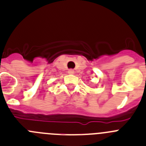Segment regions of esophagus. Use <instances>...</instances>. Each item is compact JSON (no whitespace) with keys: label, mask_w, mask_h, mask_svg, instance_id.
Wrapping results in <instances>:
<instances>
[{"label":"esophagus","mask_w":146,"mask_h":146,"mask_svg":"<svg viewBox=\"0 0 146 146\" xmlns=\"http://www.w3.org/2000/svg\"><path fill=\"white\" fill-rule=\"evenodd\" d=\"M68 73H69V74H74V71L73 70V69H69V70L68 71Z\"/></svg>","instance_id":"esophagus-1"}]
</instances>
